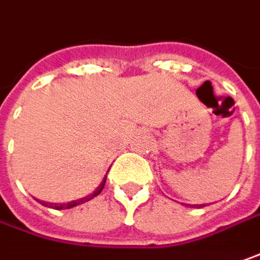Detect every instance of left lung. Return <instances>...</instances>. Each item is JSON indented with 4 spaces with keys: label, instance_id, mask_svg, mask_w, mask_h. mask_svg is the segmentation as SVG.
I'll list each match as a JSON object with an SVG mask.
<instances>
[{
    "label": "left lung",
    "instance_id": "1",
    "mask_svg": "<svg viewBox=\"0 0 260 260\" xmlns=\"http://www.w3.org/2000/svg\"><path fill=\"white\" fill-rule=\"evenodd\" d=\"M186 206H191V208H203L206 205H186Z\"/></svg>",
    "mask_w": 260,
    "mask_h": 260
}]
</instances>
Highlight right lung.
Here are the masks:
<instances>
[{
	"mask_svg": "<svg viewBox=\"0 0 260 260\" xmlns=\"http://www.w3.org/2000/svg\"><path fill=\"white\" fill-rule=\"evenodd\" d=\"M105 181H107V175L104 177V180H102V183L99 184V187L92 193V194H89V196H86V198H82V199H77V201H73V202H67V203H49V202H42L39 201L41 205H44V206H48V208H52V209H70V208H74V206H77V205H82V203H85V202H89L90 199H93L95 196H98L101 191H102V188L105 186Z\"/></svg>",
	"mask_w": 260,
	"mask_h": 260,
	"instance_id": "obj_1",
	"label": "right lung"
}]
</instances>
